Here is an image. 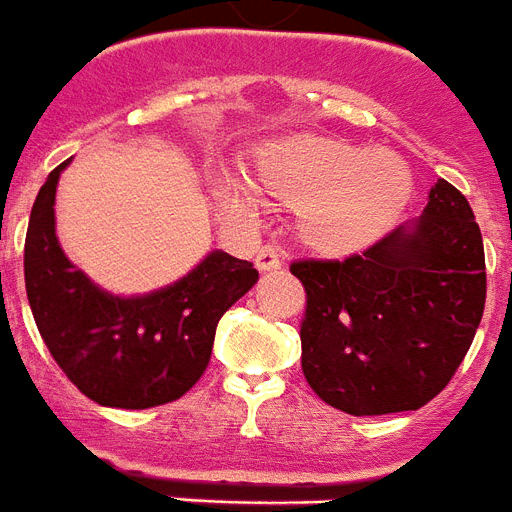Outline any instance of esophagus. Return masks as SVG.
<instances>
[{"instance_id":"esophagus-1","label":"esophagus","mask_w":512,"mask_h":512,"mask_svg":"<svg viewBox=\"0 0 512 512\" xmlns=\"http://www.w3.org/2000/svg\"><path fill=\"white\" fill-rule=\"evenodd\" d=\"M256 269L259 272H277L282 269V259L274 246H264L259 253H256Z\"/></svg>"}]
</instances>
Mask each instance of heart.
I'll return each instance as SVG.
<instances>
[{
    "label": "heart",
    "instance_id": "heart-1",
    "mask_svg": "<svg viewBox=\"0 0 512 512\" xmlns=\"http://www.w3.org/2000/svg\"><path fill=\"white\" fill-rule=\"evenodd\" d=\"M256 170L264 189L300 204V238L329 256L373 246L399 222L414 191L404 157L342 139H282L264 147ZM220 194L238 209L256 207L251 189L238 178H220Z\"/></svg>",
    "mask_w": 512,
    "mask_h": 512
}]
</instances>
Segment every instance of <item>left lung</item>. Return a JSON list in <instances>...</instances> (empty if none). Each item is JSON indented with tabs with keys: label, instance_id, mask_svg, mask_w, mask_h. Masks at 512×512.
Here are the masks:
<instances>
[{
	"label": "left lung",
	"instance_id": "left-lung-1",
	"mask_svg": "<svg viewBox=\"0 0 512 512\" xmlns=\"http://www.w3.org/2000/svg\"><path fill=\"white\" fill-rule=\"evenodd\" d=\"M308 295L303 375L355 417L414 412L469 352L487 298L484 243L466 196L438 178L419 217L344 261H295Z\"/></svg>",
	"mask_w": 512,
	"mask_h": 512
}]
</instances>
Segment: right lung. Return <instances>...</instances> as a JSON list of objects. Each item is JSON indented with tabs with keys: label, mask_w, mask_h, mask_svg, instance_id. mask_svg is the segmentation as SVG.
I'll return each mask as SVG.
<instances>
[{
	"label": "right lung",
	"mask_w": 512,
	"mask_h": 512,
	"mask_svg": "<svg viewBox=\"0 0 512 512\" xmlns=\"http://www.w3.org/2000/svg\"><path fill=\"white\" fill-rule=\"evenodd\" d=\"M48 173L25 235V290L48 352L87 399L113 409H150L181 399L212 355L214 331L259 282L251 261L209 251L173 285L113 295L67 259L56 238V186Z\"/></svg>",
	"instance_id": "right-lung-1"
}]
</instances>
